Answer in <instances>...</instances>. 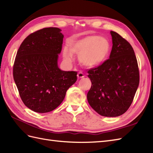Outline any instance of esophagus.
Instances as JSON below:
<instances>
[{"label":"esophagus","mask_w":153,"mask_h":153,"mask_svg":"<svg viewBox=\"0 0 153 153\" xmlns=\"http://www.w3.org/2000/svg\"><path fill=\"white\" fill-rule=\"evenodd\" d=\"M84 76H85L84 74L82 73H81V72H80V73H79L77 74L78 79H82V78H84Z\"/></svg>","instance_id":"esophagus-1"}]
</instances>
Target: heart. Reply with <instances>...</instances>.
<instances>
[{"label":"heart","mask_w":153,"mask_h":153,"mask_svg":"<svg viewBox=\"0 0 153 153\" xmlns=\"http://www.w3.org/2000/svg\"><path fill=\"white\" fill-rule=\"evenodd\" d=\"M110 51L109 41L100 36L91 35L71 43L69 49L65 47L63 58L68 63L73 61V55L79 56L80 64L87 68H96L106 60Z\"/></svg>","instance_id":"b5f03b06"}]
</instances>
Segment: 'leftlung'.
I'll return each mask as SVG.
<instances>
[{"label":"left lung","mask_w":153,"mask_h":153,"mask_svg":"<svg viewBox=\"0 0 153 153\" xmlns=\"http://www.w3.org/2000/svg\"><path fill=\"white\" fill-rule=\"evenodd\" d=\"M110 33L113 45L109 59L88 71L91 87L87 99L99 114L117 117L131 105L139 85L140 74L130 44L117 32Z\"/></svg>","instance_id":"8db88e82"}]
</instances>
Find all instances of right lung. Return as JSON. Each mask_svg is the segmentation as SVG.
I'll return each instance as SVG.
<instances>
[{"mask_svg":"<svg viewBox=\"0 0 153 153\" xmlns=\"http://www.w3.org/2000/svg\"><path fill=\"white\" fill-rule=\"evenodd\" d=\"M61 29H41L26 38L15 59L13 74L26 106L38 113L54 110L77 80L75 71L59 68L64 35Z\"/></svg>","mask_w":153,"mask_h":153,"instance_id":"1","label":"right lung"}]
</instances>
